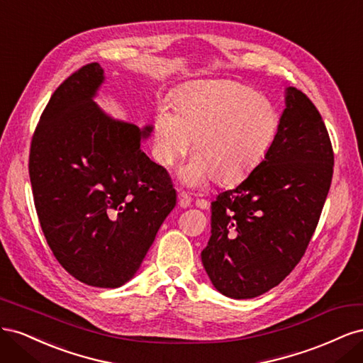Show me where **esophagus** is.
<instances>
[{
  "label": "esophagus",
  "instance_id": "34e87169",
  "mask_svg": "<svg viewBox=\"0 0 363 363\" xmlns=\"http://www.w3.org/2000/svg\"><path fill=\"white\" fill-rule=\"evenodd\" d=\"M177 200H179V206H180L182 208L189 207L191 203H192V199H191V196H189L188 194H186V192H179Z\"/></svg>",
  "mask_w": 363,
  "mask_h": 363
}]
</instances>
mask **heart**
I'll use <instances>...</instances> for the list:
<instances>
[{
  "label": "heart",
  "instance_id": "obj_1",
  "mask_svg": "<svg viewBox=\"0 0 363 363\" xmlns=\"http://www.w3.org/2000/svg\"><path fill=\"white\" fill-rule=\"evenodd\" d=\"M280 127V115L267 96L235 82H200L179 94L175 113L160 107L152 124L155 157L172 167L191 140L195 156L180 171L188 186L211 180L232 186L255 171Z\"/></svg>",
  "mask_w": 363,
  "mask_h": 363
}]
</instances>
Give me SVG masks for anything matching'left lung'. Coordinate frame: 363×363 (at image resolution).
I'll use <instances>...</instances> for the list:
<instances>
[{
    "label": "left lung",
    "instance_id": "obj_1",
    "mask_svg": "<svg viewBox=\"0 0 363 363\" xmlns=\"http://www.w3.org/2000/svg\"><path fill=\"white\" fill-rule=\"evenodd\" d=\"M333 148L315 104L295 87L269 151L235 189L212 201L201 262L213 286L236 300L277 286L304 256L332 184Z\"/></svg>",
    "mask_w": 363,
    "mask_h": 363
}]
</instances>
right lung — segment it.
Masks as SVG:
<instances>
[{
    "label": "right lung",
    "mask_w": 363,
    "mask_h": 363,
    "mask_svg": "<svg viewBox=\"0 0 363 363\" xmlns=\"http://www.w3.org/2000/svg\"><path fill=\"white\" fill-rule=\"evenodd\" d=\"M104 71L71 74L43 111L28 172L42 232L72 277L119 288L135 276L177 203L169 174L140 148L151 125L112 119L94 103Z\"/></svg>",
    "instance_id": "obj_1"
}]
</instances>
